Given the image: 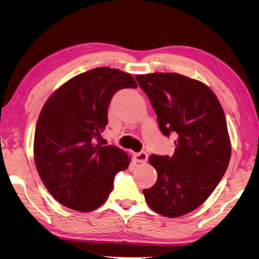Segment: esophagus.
I'll return each mask as SVG.
<instances>
[{
  "label": "esophagus",
  "mask_w": 259,
  "mask_h": 259,
  "mask_svg": "<svg viewBox=\"0 0 259 259\" xmlns=\"http://www.w3.org/2000/svg\"><path fill=\"white\" fill-rule=\"evenodd\" d=\"M134 158H135L136 162H140V163H144L148 160V154L144 153V151H141V153L134 154Z\"/></svg>",
  "instance_id": "34e87169"
}]
</instances>
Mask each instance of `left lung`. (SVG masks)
<instances>
[{
    "instance_id": "1",
    "label": "left lung",
    "mask_w": 259,
    "mask_h": 259,
    "mask_svg": "<svg viewBox=\"0 0 259 259\" xmlns=\"http://www.w3.org/2000/svg\"><path fill=\"white\" fill-rule=\"evenodd\" d=\"M136 80L162 134L177 136L173 156L149 157L157 181L143 189L144 198L158 214L178 218L204 204L225 174L231 157L225 113L214 92L195 79L155 72Z\"/></svg>"
}]
</instances>
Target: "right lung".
Instances as JSON below:
<instances>
[{"mask_svg":"<svg viewBox=\"0 0 259 259\" xmlns=\"http://www.w3.org/2000/svg\"><path fill=\"white\" fill-rule=\"evenodd\" d=\"M137 88L132 74L97 67L71 78L41 109L34 134V160L45 187L66 207L90 212L106 201L113 178L130 158L96 143L108 124V106L118 90Z\"/></svg>","mask_w":259,"mask_h":259,"instance_id":"1","label":"right lung"}]
</instances>
